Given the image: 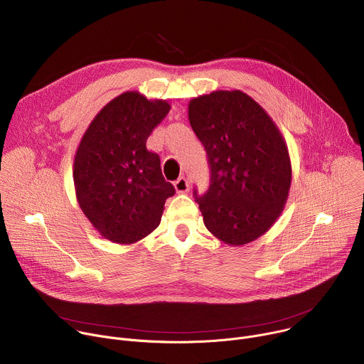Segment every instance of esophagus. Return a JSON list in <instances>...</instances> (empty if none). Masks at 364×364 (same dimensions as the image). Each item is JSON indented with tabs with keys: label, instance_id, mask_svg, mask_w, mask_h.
<instances>
[{
	"label": "esophagus",
	"instance_id": "esophagus-1",
	"mask_svg": "<svg viewBox=\"0 0 364 364\" xmlns=\"http://www.w3.org/2000/svg\"><path fill=\"white\" fill-rule=\"evenodd\" d=\"M174 188L177 193H187L188 191V181L184 177H180L174 181Z\"/></svg>",
	"mask_w": 364,
	"mask_h": 364
}]
</instances>
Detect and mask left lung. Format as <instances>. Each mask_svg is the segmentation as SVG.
<instances>
[{
	"mask_svg": "<svg viewBox=\"0 0 364 364\" xmlns=\"http://www.w3.org/2000/svg\"><path fill=\"white\" fill-rule=\"evenodd\" d=\"M188 121L209 155L210 188L196 197L204 226L230 246L265 235L287 204L292 167L278 125L242 90L188 102Z\"/></svg>",
	"mask_w": 364,
	"mask_h": 364,
	"instance_id": "8db88e82",
	"label": "left lung"
}]
</instances>
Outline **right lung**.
Wrapping results in <instances>:
<instances>
[{
  "instance_id": "right-lung-1",
  "label": "right lung",
  "mask_w": 364,
  "mask_h": 364,
  "mask_svg": "<svg viewBox=\"0 0 364 364\" xmlns=\"http://www.w3.org/2000/svg\"><path fill=\"white\" fill-rule=\"evenodd\" d=\"M166 99L128 90L109 100L86 128L73 161L79 207L103 237L131 245L157 229L176 190L146 139L170 112Z\"/></svg>"
}]
</instances>
